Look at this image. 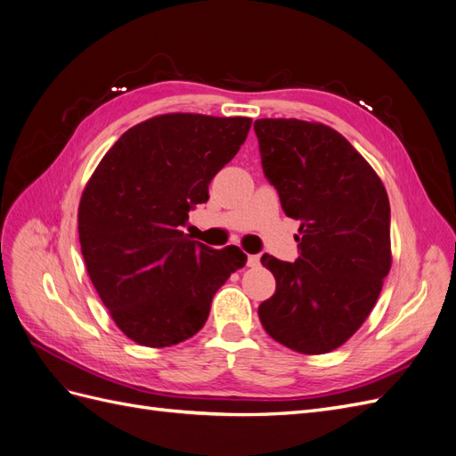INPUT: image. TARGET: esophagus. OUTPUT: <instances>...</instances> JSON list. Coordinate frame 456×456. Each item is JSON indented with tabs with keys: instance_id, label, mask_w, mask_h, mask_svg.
<instances>
[{
	"instance_id": "esophagus-1",
	"label": "esophagus",
	"mask_w": 456,
	"mask_h": 456,
	"mask_svg": "<svg viewBox=\"0 0 456 456\" xmlns=\"http://www.w3.org/2000/svg\"><path fill=\"white\" fill-rule=\"evenodd\" d=\"M258 265H260V256L258 255H249V256H247V266L256 268Z\"/></svg>"
}]
</instances>
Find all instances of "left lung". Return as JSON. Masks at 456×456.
Instances as JSON below:
<instances>
[{
    "label": "left lung",
    "mask_w": 456,
    "mask_h": 456,
    "mask_svg": "<svg viewBox=\"0 0 456 456\" xmlns=\"http://www.w3.org/2000/svg\"><path fill=\"white\" fill-rule=\"evenodd\" d=\"M262 171L287 216L300 220L295 262L262 255L275 293L258 306L266 333L300 354L342 346L392 266L390 201L375 169L323 123L256 119Z\"/></svg>",
    "instance_id": "8db88e82"
}]
</instances>
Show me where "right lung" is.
I'll return each mask as SVG.
<instances>
[{"label":"right lung","mask_w":456,"mask_h":456,"mask_svg":"<svg viewBox=\"0 0 456 456\" xmlns=\"http://www.w3.org/2000/svg\"><path fill=\"white\" fill-rule=\"evenodd\" d=\"M251 118L163 114L123 133L81 194L77 230L89 278L116 325L141 346L194 337L230 273L236 245L211 249L181 230L238 154Z\"/></svg>","instance_id":"right-lung-1"}]
</instances>
